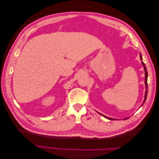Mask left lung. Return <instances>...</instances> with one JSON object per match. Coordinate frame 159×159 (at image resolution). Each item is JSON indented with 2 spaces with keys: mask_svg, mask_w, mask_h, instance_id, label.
Segmentation results:
<instances>
[{
  "mask_svg": "<svg viewBox=\"0 0 159 159\" xmlns=\"http://www.w3.org/2000/svg\"><path fill=\"white\" fill-rule=\"evenodd\" d=\"M140 58H141V60L142 61L143 60V59H142V56H141V54L140 55ZM142 64H143V66H144V70H145V86H146V88H147V89H146V91H145V100H144V102H143V103L145 102V101H146V99H147V77H148V73H147V68L145 67V64L143 63V61H142ZM102 115V114H101ZM103 116L104 117H105V118H107V119H109V120H115V119H113V118H110V117H106V116H105V115H103Z\"/></svg>",
  "mask_w": 159,
  "mask_h": 159,
  "instance_id": "1",
  "label": "left lung"
}]
</instances>
